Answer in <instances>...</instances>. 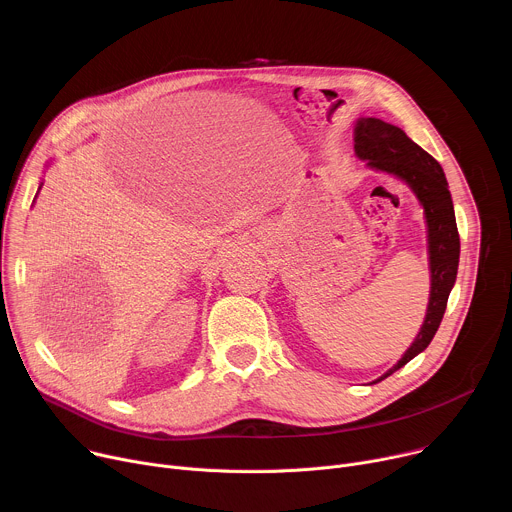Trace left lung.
<instances>
[{
    "mask_svg": "<svg viewBox=\"0 0 512 512\" xmlns=\"http://www.w3.org/2000/svg\"><path fill=\"white\" fill-rule=\"evenodd\" d=\"M354 154L371 170L405 182L419 200L427 225L429 302L423 324L397 364L373 383H379L423 352L442 324L460 263V235L446 174L425 150L397 125L377 117H358L354 123Z\"/></svg>",
    "mask_w": 512,
    "mask_h": 512,
    "instance_id": "obj_1",
    "label": "left lung"
}]
</instances>
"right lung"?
Masks as SVG:
<instances>
[{
  "mask_svg": "<svg viewBox=\"0 0 512 512\" xmlns=\"http://www.w3.org/2000/svg\"><path fill=\"white\" fill-rule=\"evenodd\" d=\"M40 188H42V182H40V186H38V190H40Z\"/></svg>",
  "mask_w": 512,
  "mask_h": 512,
  "instance_id": "obj_1",
  "label": "right lung"
}]
</instances>
